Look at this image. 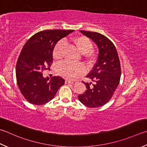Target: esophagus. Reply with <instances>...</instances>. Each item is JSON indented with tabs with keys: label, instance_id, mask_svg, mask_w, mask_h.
<instances>
[{
	"label": "esophagus",
	"instance_id": "1",
	"mask_svg": "<svg viewBox=\"0 0 147 147\" xmlns=\"http://www.w3.org/2000/svg\"><path fill=\"white\" fill-rule=\"evenodd\" d=\"M65 83H66V84H75L76 82H74V81H71V80H66L65 81Z\"/></svg>",
	"mask_w": 147,
	"mask_h": 147
}]
</instances>
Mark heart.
<instances>
[{
  "label": "heart",
  "mask_w": 147,
  "mask_h": 147,
  "mask_svg": "<svg viewBox=\"0 0 147 147\" xmlns=\"http://www.w3.org/2000/svg\"><path fill=\"white\" fill-rule=\"evenodd\" d=\"M71 42L80 52L84 53V59L90 62L96 58V55L92 50L93 44L91 40L85 36H77L71 39ZM65 51V43L60 40L55 46L53 56L57 60L62 59ZM57 72L60 76L67 80H74L82 76L85 72V67L82 64H74L69 62H60L57 66Z\"/></svg>",
  "instance_id": "obj_1"
}]
</instances>
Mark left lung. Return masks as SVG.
I'll return each mask as SVG.
<instances>
[{"label": "left lung", "mask_w": 147, "mask_h": 147, "mask_svg": "<svg viewBox=\"0 0 147 147\" xmlns=\"http://www.w3.org/2000/svg\"><path fill=\"white\" fill-rule=\"evenodd\" d=\"M92 39L99 49L97 60L87 78L93 83H85L87 90L78 96L80 101L88 108H97L110 100L119 85L121 67L115 45L108 37L98 32L80 30Z\"/></svg>", "instance_id": "obj_1"}]
</instances>
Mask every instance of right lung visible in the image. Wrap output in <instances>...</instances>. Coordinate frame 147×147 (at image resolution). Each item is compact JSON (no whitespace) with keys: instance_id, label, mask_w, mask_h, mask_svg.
<instances>
[{"instance_id":"obj_1","label":"right lung","mask_w":147,"mask_h":147,"mask_svg":"<svg viewBox=\"0 0 147 147\" xmlns=\"http://www.w3.org/2000/svg\"><path fill=\"white\" fill-rule=\"evenodd\" d=\"M73 30H45L26 42L16 65L17 84L28 102L42 105L54 98L65 80L60 76L45 78L42 72L53 62V50L57 41Z\"/></svg>"}]
</instances>
